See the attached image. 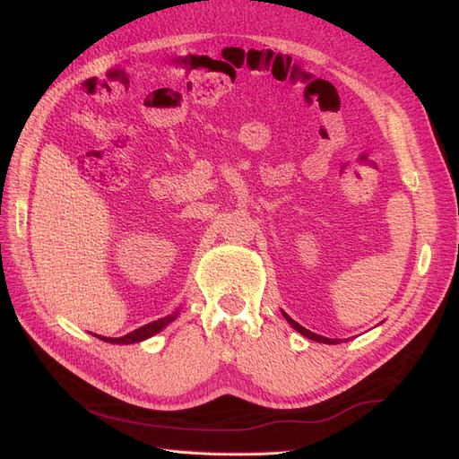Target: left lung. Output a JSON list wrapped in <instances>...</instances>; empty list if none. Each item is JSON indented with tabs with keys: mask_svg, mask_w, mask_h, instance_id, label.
<instances>
[{
	"mask_svg": "<svg viewBox=\"0 0 459 459\" xmlns=\"http://www.w3.org/2000/svg\"><path fill=\"white\" fill-rule=\"evenodd\" d=\"M282 315H284V318L290 322V326H291L293 330H298L301 335H305V337H308V339H313V342H318V343H328V345H337V343H342V339H330V337H324V335L313 333L310 330H307V328L299 326V324L295 322L293 318H290V316L284 313V310H282Z\"/></svg>",
	"mask_w": 459,
	"mask_h": 459,
	"instance_id": "left-lung-1",
	"label": "left lung"
}]
</instances>
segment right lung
Returning <instances> with one entry per match:
<instances>
[{
	"label": "right lung",
	"instance_id": "1",
	"mask_svg": "<svg viewBox=\"0 0 459 459\" xmlns=\"http://www.w3.org/2000/svg\"><path fill=\"white\" fill-rule=\"evenodd\" d=\"M179 316V310H175L173 315H168L164 318H158L151 324H144V326H141L139 330H133L131 333L124 335V337H105V335H97L99 339H102V342L107 343H116V345H131V343H139V342H144V339H149L152 335H156L158 332L164 330L166 326H169V324Z\"/></svg>",
	"mask_w": 459,
	"mask_h": 459
}]
</instances>
